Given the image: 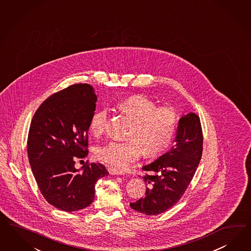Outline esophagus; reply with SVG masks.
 <instances>
[{"label": "esophagus", "instance_id": "1", "mask_svg": "<svg viewBox=\"0 0 251 251\" xmlns=\"http://www.w3.org/2000/svg\"><path fill=\"white\" fill-rule=\"evenodd\" d=\"M107 170L109 173L112 174V175H123V174H125V172H123L122 170L113 168V167H109Z\"/></svg>", "mask_w": 251, "mask_h": 251}]
</instances>
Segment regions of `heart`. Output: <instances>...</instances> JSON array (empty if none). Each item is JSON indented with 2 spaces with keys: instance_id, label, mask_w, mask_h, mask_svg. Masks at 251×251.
<instances>
[{
  "instance_id": "heart-1",
  "label": "heart",
  "mask_w": 251,
  "mask_h": 251,
  "mask_svg": "<svg viewBox=\"0 0 251 251\" xmlns=\"http://www.w3.org/2000/svg\"><path fill=\"white\" fill-rule=\"evenodd\" d=\"M118 108L134 120L128 140L110 141L96 150L101 161L116 168H126L145 154L148 158L161 155L171 145L178 125V115L170 106H158L143 95H132L123 99ZM108 110H96L90 120V130L100 136L106 130Z\"/></svg>"
}]
</instances>
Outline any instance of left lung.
Wrapping results in <instances>:
<instances>
[{"mask_svg":"<svg viewBox=\"0 0 251 251\" xmlns=\"http://www.w3.org/2000/svg\"><path fill=\"white\" fill-rule=\"evenodd\" d=\"M200 117L194 113L182 116L175 144L167 153L144 166V180L149 185L145 196L130 206L147 215H159L176 204L185 193L200 163L202 153Z\"/></svg>","mask_w":251,"mask_h":251,"instance_id":"8db88e82","label":"left lung"}]
</instances>
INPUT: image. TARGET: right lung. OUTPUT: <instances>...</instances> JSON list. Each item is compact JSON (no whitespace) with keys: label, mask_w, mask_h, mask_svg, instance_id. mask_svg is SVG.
<instances>
[{"label":"right lung","mask_w":251,"mask_h":251,"mask_svg":"<svg viewBox=\"0 0 251 251\" xmlns=\"http://www.w3.org/2000/svg\"><path fill=\"white\" fill-rule=\"evenodd\" d=\"M97 97L87 83L73 84L50 95L37 108L27 137L29 163L44 198L73 212L89 206L95 183L108 175L100 163L75 169V159L88 155V130Z\"/></svg>","instance_id":"add662e5"}]
</instances>
